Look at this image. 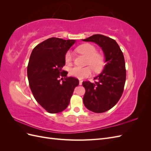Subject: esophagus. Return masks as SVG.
I'll list each match as a JSON object with an SVG mask.
<instances>
[{
    "label": "esophagus",
    "mask_w": 151,
    "mask_h": 151,
    "mask_svg": "<svg viewBox=\"0 0 151 151\" xmlns=\"http://www.w3.org/2000/svg\"><path fill=\"white\" fill-rule=\"evenodd\" d=\"M82 84H83V81L79 80V85H82Z\"/></svg>",
    "instance_id": "obj_1"
}]
</instances>
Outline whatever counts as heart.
<instances>
[{"label": "heart", "instance_id": "1", "mask_svg": "<svg viewBox=\"0 0 151 151\" xmlns=\"http://www.w3.org/2000/svg\"><path fill=\"white\" fill-rule=\"evenodd\" d=\"M77 52L87 57L86 64L91 66L84 67H74L70 68V74L79 79L89 76L94 71L98 72L101 71L104 65V57L103 55L96 52V48L94 45L90 43H84L77 48ZM65 60L67 63H70L72 62V53L68 51L65 55Z\"/></svg>", "mask_w": 151, "mask_h": 151}]
</instances>
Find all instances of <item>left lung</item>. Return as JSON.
<instances>
[{
  "label": "left lung",
  "instance_id": "left-lung-1",
  "mask_svg": "<svg viewBox=\"0 0 151 151\" xmlns=\"http://www.w3.org/2000/svg\"><path fill=\"white\" fill-rule=\"evenodd\" d=\"M83 41L98 45L105 57L106 64L102 72L94 78L96 81L83 83L86 89L85 106L94 113H103L115 106L123 92L126 80L124 57L116 41L108 36L94 35Z\"/></svg>",
  "mask_w": 151,
  "mask_h": 151
}]
</instances>
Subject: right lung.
<instances>
[{"mask_svg": "<svg viewBox=\"0 0 151 151\" xmlns=\"http://www.w3.org/2000/svg\"><path fill=\"white\" fill-rule=\"evenodd\" d=\"M76 42L50 38L36 46L31 52L27 74L33 96L50 113L62 112L68 106L79 80L62 73L65 64V55ZM60 76H65L60 79Z\"/></svg>", "mask_w": 151, "mask_h": 151, "instance_id": "add662e5", "label": "right lung"}]
</instances>
